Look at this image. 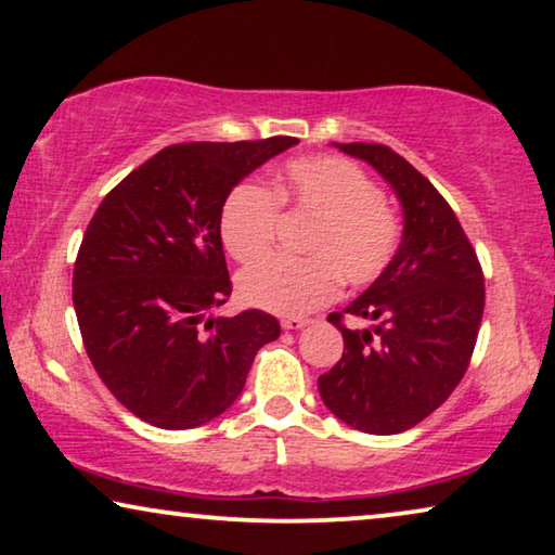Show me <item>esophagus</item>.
Returning <instances> with one entry per match:
<instances>
[{
    "label": "esophagus",
    "mask_w": 555,
    "mask_h": 555,
    "mask_svg": "<svg viewBox=\"0 0 555 555\" xmlns=\"http://www.w3.org/2000/svg\"><path fill=\"white\" fill-rule=\"evenodd\" d=\"M304 326H309V319H296V317L281 319V328H284V331H296V328H304Z\"/></svg>",
    "instance_id": "1"
}]
</instances>
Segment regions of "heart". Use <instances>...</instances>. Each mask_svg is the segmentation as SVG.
Masks as SVG:
<instances>
[{
  "instance_id": "heart-1",
  "label": "heart",
  "mask_w": 555,
  "mask_h": 555,
  "mask_svg": "<svg viewBox=\"0 0 555 555\" xmlns=\"http://www.w3.org/2000/svg\"><path fill=\"white\" fill-rule=\"evenodd\" d=\"M279 211L311 217L304 259L271 256L238 274L244 304L301 317L328 304L338 281L366 288L382 279L401 249L403 224L384 202L382 189L357 164L334 154L288 159L269 189L242 181L219 211V236L236 261H254L274 244Z\"/></svg>"
}]
</instances>
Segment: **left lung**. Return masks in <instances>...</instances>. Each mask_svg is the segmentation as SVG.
<instances>
[{
    "instance_id": "1",
    "label": "left lung",
    "mask_w": 555,
    "mask_h": 555,
    "mask_svg": "<svg viewBox=\"0 0 555 555\" xmlns=\"http://www.w3.org/2000/svg\"><path fill=\"white\" fill-rule=\"evenodd\" d=\"M393 186L403 204V242L386 274L328 321L344 336L336 366L319 376L328 411L363 434H401L421 424L461 384L483 319V269L449 202L386 144H336ZM374 330H349L345 317Z\"/></svg>"
}]
</instances>
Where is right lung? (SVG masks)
I'll list each match as a JSON object with an SVG mask.
<instances>
[{
  "instance_id": "right-lung-1",
  "label": "right lung",
  "mask_w": 555,
  "mask_h": 555,
  "mask_svg": "<svg viewBox=\"0 0 555 555\" xmlns=\"http://www.w3.org/2000/svg\"><path fill=\"white\" fill-rule=\"evenodd\" d=\"M294 137L171 144L127 173L89 221L72 276L81 341L114 399L156 428L202 426L242 393L271 313H204L231 279L219 211L246 173Z\"/></svg>"
}]
</instances>
